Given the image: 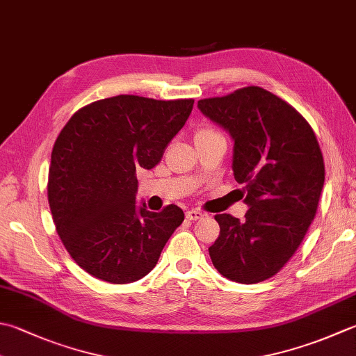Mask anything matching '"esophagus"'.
Segmentation results:
<instances>
[{
	"label": "esophagus",
	"mask_w": 356,
	"mask_h": 356,
	"mask_svg": "<svg viewBox=\"0 0 356 356\" xmlns=\"http://www.w3.org/2000/svg\"><path fill=\"white\" fill-rule=\"evenodd\" d=\"M202 218H204V213H202V211H197V210H188L186 211V219L199 220Z\"/></svg>",
	"instance_id": "obj_1"
}]
</instances>
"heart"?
<instances>
[{
    "label": "heart",
    "mask_w": 356,
    "mask_h": 356,
    "mask_svg": "<svg viewBox=\"0 0 356 356\" xmlns=\"http://www.w3.org/2000/svg\"><path fill=\"white\" fill-rule=\"evenodd\" d=\"M210 132H214L213 129H208V128H204V129H200L197 134H210Z\"/></svg>",
    "instance_id": "heart-1"
}]
</instances>
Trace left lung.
<instances>
[{
	"instance_id": "8db88e82",
	"label": "left lung",
	"mask_w": 356,
	"mask_h": 356,
	"mask_svg": "<svg viewBox=\"0 0 356 356\" xmlns=\"http://www.w3.org/2000/svg\"><path fill=\"white\" fill-rule=\"evenodd\" d=\"M233 138V174L243 184L245 220L216 214L220 234L208 248L227 280L256 284L280 271L302 242L324 186V159L305 118L268 90L248 86L199 100Z\"/></svg>"
}]
</instances>
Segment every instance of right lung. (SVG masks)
<instances>
[{"label": "right lung", "mask_w": 356, "mask_h": 356, "mask_svg": "<svg viewBox=\"0 0 356 356\" xmlns=\"http://www.w3.org/2000/svg\"><path fill=\"white\" fill-rule=\"evenodd\" d=\"M193 104L111 97L76 111L55 140L47 180L54 224L72 259L97 280H142L184 222L177 205L160 213L137 205L136 171L160 162Z\"/></svg>", "instance_id": "right-lung-1"}]
</instances>
